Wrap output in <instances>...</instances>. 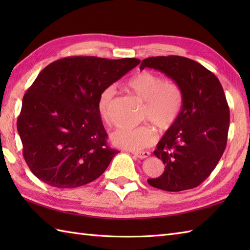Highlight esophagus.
<instances>
[{
  "label": "esophagus",
  "mask_w": 250,
  "mask_h": 250,
  "mask_svg": "<svg viewBox=\"0 0 250 250\" xmlns=\"http://www.w3.org/2000/svg\"><path fill=\"white\" fill-rule=\"evenodd\" d=\"M132 153H133L135 157L140 158V159H145V158H148L150 156L149 151H133Z\"/></svg>",
  "instance_id": "1"
}]
</instances>
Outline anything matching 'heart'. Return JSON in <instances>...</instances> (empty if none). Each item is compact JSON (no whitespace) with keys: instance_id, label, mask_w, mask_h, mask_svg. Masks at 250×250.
<instances>
[{"instance_id":"obj_1","label":"heart","mask_w":250,"mask_h":250,"mask_svg":"<svg viewBox=\"0 0 250 250\" xmlns=\"http://www.w3.org/2000/svg\"><path fill=\"white\" fill-rule=\"evenodd\" d=\"M126 84L132 93L145 102L143 119L150 120L162 130L171 128L178 119L183 109L184 94L176 83L163 81L157 73L141 71L132 76ZM114 95V86L104 88L99 95L98 110L105 122H109ZM156 139L155 129L148 125L133 129L120 128L111 134V142L115 146L131 150H141L150 146Z\"/></svg>"}]
</instances>
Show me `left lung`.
<instances>
[{
  "instance_id": "1",
  "label": "left lung",
  "mask_w": 250,
  "mask_h": 250,
  "mask_svg": "<svg viewBox=\"0 0 250 250\" xmlns=\"http://www.w3.org/2000/svg\"><path fill=\"white\" fill-rule=\"evenodd\" d=\"M145 67L166 74L184 94L178 119L153 151L164 163V172L147 182L171 192L198 187L226 149L230 110L224 89L215 74L185 57H150L142 61L140 68Z\"/></svg>"
}]
</instances>
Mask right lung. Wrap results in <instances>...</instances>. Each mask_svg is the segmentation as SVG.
I'll list each match as a JSON object with an SVG mask.
<instances>
[{
  "instance_id": "add662e5",
  "label": "right lung",
  "mask_w": 250,
  "mask_h": 250,
  "mask_svg": "<svg viewBox=\"0 0 250 250\" xmlns=\"http://www.w3.org/2000/svg\"><path fill=\"white\" fill-rule=\"evenodd\" d=\"M140 62L68 57L39 74L24 94L17 120L24 160L37 178L65 189L104 173L119 151L106 143L99 95Z\"/></svg>"
}]
</instances>
